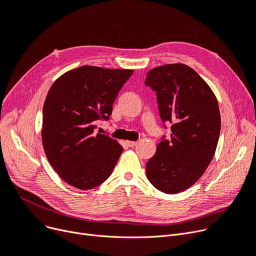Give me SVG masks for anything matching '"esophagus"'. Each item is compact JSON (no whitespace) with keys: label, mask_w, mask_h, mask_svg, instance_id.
Returning <instances> with one entry per match:
<instances>
[{"label":"esophagus","mask_w":256,"mask_h":256,"mask_svg":"<svg viewBox=\"0 0 256 256\" xmlns=\"http://www.w3.org/2000/svg\"><path fill=\"white\" fill-rule=\"evenodd\" d=\"M126 143L128 146H130V147H134V146H136V145L138 144V142H136V141H126Z\"/></svg>","instance_id":"1"}]
</instances>
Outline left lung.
<instances>
[{"instance_id": "8db88e82", "label": "left lung", "mask_w": 256, "mask_h": 256, "mask_svg": "<svg viewBox=\"0 0 256 256\" xmlns=\"http://www.w3.org/2000/svg\"><path fill=\"white\" fill-rule=\"evenodd\" d=\"M145 84L156 93L163 122L173 124L171 139L160 141L146 163V176L160 192L180 193L202 176L216 152L221 128L218 100L186 64L158 66L147 74Z\"/></svg>"}]
</instances>
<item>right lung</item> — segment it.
Segmentation results:
<instances>
[{"label":"right lung","instance_id":"1","mask_svg":"<svg viewBox=\"0 0 256 256\" xmlns=\"http://www.w3.org/2000/svg\"><path fill=\"white\" fill-rule=\"evenodd\" d=\"M132 70L84 65L66 72L50 86L44 104L42 140L58 176L72 186L90 190L104 182L122 154L116 140L98 132Z\"/></svg>","mask_w":256,"mask_h":256}]
</instances>
